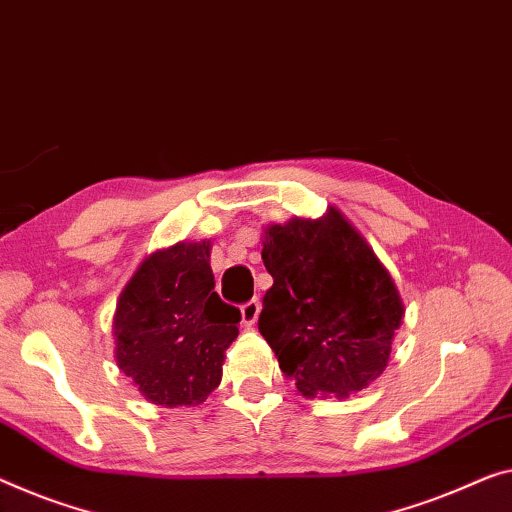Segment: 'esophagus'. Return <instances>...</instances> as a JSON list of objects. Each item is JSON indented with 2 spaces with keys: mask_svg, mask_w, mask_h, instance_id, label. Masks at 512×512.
Returning <instances> with one entry per match:
<instances>
[{
  "mask_svg": "<svg viewBox=\"0 0 512 512\" xmlns=\"http://www.w3.org/2000/svg\"><path fill=\"white\" fill-rule=\"evenodd\" d=\"M259 310H262V305H259L257 299H250L248 303L241 305V324L250 329V326H255L257 317H259Z\"/></svg>",
  "mask_w": 512,
  "mask_h": 512,
  "instance_id": "esophagus-1",
  "label": "esophagus"
}]
</instances>
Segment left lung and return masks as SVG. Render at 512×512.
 <instances>
[{
  "label": "left lung",
  "mask_w": 512,
  "mask_h": 512,
  "mask_svg": "<svg viewBox=\"0 0 512 512\" xmlns=\"http://www.w3.org/2000/svg\"><path fill=\"white\" fill-rule=\"evenodd\" d=\"M262 259L273 285L259 333L305 398H347L388 365L404 305L361 232L329 207L264 230Z\"/></svg>",
  "instance_id": "8db88e82"
}]
</instances>
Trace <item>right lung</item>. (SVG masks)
Instances as JSON below:
<instances>
[{
	"mask_svg": "<svg viewBox=\"0 0 512 512\" xmlns=\"http://www.w3.org/2000/svg\"><path fill=\"white\" fill-rule=\"evenodd\" d=\"M209 241H181L137 266L114 312V361L144 398L195 407L223 379L241 312L220 301Z\"/></svg>",
	"mask_w": 512,
	"mask_h": 512,
	"instance_id": "right-lung-1",
	"label": "right lung"
}]
</instances>
